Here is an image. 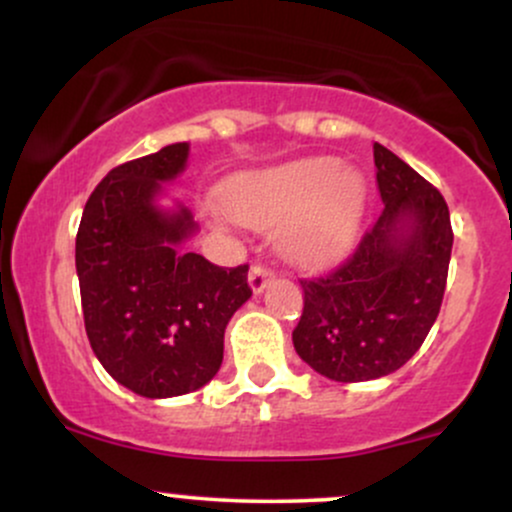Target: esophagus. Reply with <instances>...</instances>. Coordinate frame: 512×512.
Returning <instances> with one entry per match:
<instances>
[{"label":"esophagus","instance_id":"esophagus-1","mask_svg":"<svg viewBox=\"0 0 512 512\" xmlns=\"http://www.w3.org/2000/svg\"><path fill=\"white\" fill-rule=\"evenodd\" d=\"M272 279H274V269L264 267V264H252V267H250L248 281H250V289L255 293H260Z\"/></svg>","mask_w":512,"mask_h":512}]
</instances>
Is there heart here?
Listing matches in <instances>:
<instances>
[{"mask_svg":"<svg viewBox=\"0 0 512 512\" xmlns=\"http://www.w3.org/2000/svg\"><path fill=\"white\" fill-rule=\"evenodd\" d=\"M366 197L358 170L317 156L248 175L226 192L223 207L243 226H276V245L286 260L322 269L354 245Z\"/></svg>","mask_w":512,"mask_h":512,"instance_id":"heart-1","label":"heart"}]
</instances>
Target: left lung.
<instances>
[{
	"instance_id": "8db88e82",
	"label": "left lung",
	"mask_w": 512,
	"mask_h": 512,
	"mask_svg": "<svg viewBox=\"0 0 512 512\" xmlns=\"http://www.w3.org/2000/svg\"><path fill=\"white\" fill-rule=\"evenodd\" d=\"M373 158L383 214L334 272L301 279L293 346L337 383L402 368L431 332L448 281L452 226L443 195L383 144H373Z\"/></svg>"
}]
</instances>
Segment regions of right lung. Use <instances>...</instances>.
I'll list each match as a JSON object with an SVG mask.
<instances>
[{
  "label": "right lung",
  "instance_id": "right-lung-1",
  "mask_svg": "<svg viewBox=\"0 0 512 512\" xmlns=\"http://www.w3.org/2000/svg\"><path fill=\"white\" fill-rule=\"evenodd\" d=\"M190 146H163L110 170L76 233V274L93 354L120 385L178 397L219 373L223 332L252 296L248 264L216 267L180 245L195 233L185 207L156 197L185 170Z\"/></svg>",
  "mask_w": 512,
  "mask_h": 512
}]
</instances>
